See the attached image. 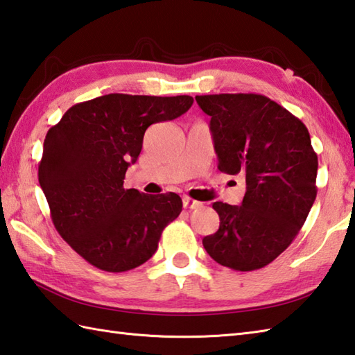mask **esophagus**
Returning <instances> with one entry per match:
<instances>
[{
	"label": "esophagus",
	"instance_id": "esophagus-1",
	"mask_svg": "<svg viewBox=\"0 0 355 355\" xmlns=\"http://www.w3.org/2000/svg\"><path fill=\"white\" fill-rule=\"evenodd\" d=\"M182 204H184V208H187V209H193V208H199V207H202L200 202L194 200V199L188 198V196H184V198H182Z\"/></svg>",
	"mask_w": 355,
	"mask_h": 355
}]
</instances>
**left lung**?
I'll use <instances>...</instances> for the list:
<instances>
[{
  "label": "left lung",
  "mask_w": 355,
  "mask_h": 355,
  "mask_svg": "<svg viewBox=\"0 0 355 355\" xmlns=\"http://www.w3.org/2000/svg\"><path fill=\"white\" fill-rule=\"evenodd\" d=\"M209 121L218 168L245 176L242 205L214 202L220 225L205 236L216 262L236 271L263 268L305 223L317 196V155L305 124L256 93L196 96Z\"/></svg>",
  "instance_id": "obj_1"
}]
</instances>
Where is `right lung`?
<instances>
[{
  "instance_id": "add662e5",
  "label": "right lung",
  "mask_w": 355,
  "mask_h": 355,
  "mask_svg": "<svg viewBox=\"0 0 355 355\" xmlns=\"http://www.w3.org/2000/svg\"><path fill=\"white\" fill-rule=\"evenodd\" d=\"M193 98L110 93L75 104L47 132L38 179L58 233L96 268L122 272L146 263L164 228L182 211L176 193L124 188L146 130L184 114Z\"/></svg>"
}]
</instances>
